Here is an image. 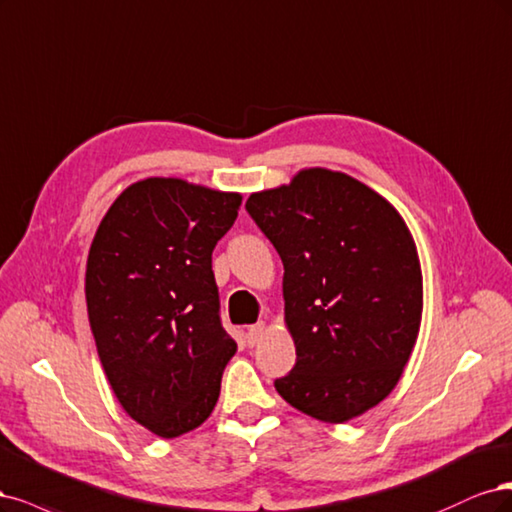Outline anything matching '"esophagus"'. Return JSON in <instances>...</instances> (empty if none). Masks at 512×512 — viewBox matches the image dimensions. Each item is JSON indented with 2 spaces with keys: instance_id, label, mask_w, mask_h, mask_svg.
I'll return each instance as SVG.
<instances>
[{
  "instance_id": "esophagus-1",
  "label": "esophagus",
  "mask_w": 512,
  "mask_h": 512,
  "mask_svg": "<svg viewBox=\"0 0 512 512\" xmlns=\"http://www.w3.org/2000/svg\"><path fill=\"white\" fill-rule=\"evenodd\" d=\"M263 332H266V323L249 325V327H246V342H249V344H257V342L261 340Z\"/></svg>"
}]
</instances>
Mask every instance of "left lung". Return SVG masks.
<instances>
[{
    "label": "left lung",
    "mask_w": 512,
    "mask_h": 512,
    "mask_svg": "<svg viewBox=\"0 0 512 512\" xmlns=\"http://www.w3.org/2000/svg\"><path fill=\"white\" fill-rule=\"evenodd\" d=\"M255 223L283 259L295 366L280 398L346 423L398 385L421 327L423 274L410 229L381 193L327 168L251 193Z\"/></svg>",
    "instance_id": "1"
}]
</instances>
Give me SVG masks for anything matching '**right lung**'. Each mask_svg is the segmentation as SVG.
I'll list each match as a JSON object with an SVG mask.
<instances>
[{"mask_svg": "<svg viewBox=\"0 0 512 512\" xmlns=\"http://www.w3.org/2000/svg\"><path fill=\"white\" fill-rule=\"evenodd\" d=\"M240 206L236 191L151 176L112 202L91 242L85 295L97 355L123 410L159 438L210 417L236 355L212 251Z\"/></svg>", "mask_w": 512, "mask_h": 512, "instance_id": "1", "label": "right lung"}]
</instances>
